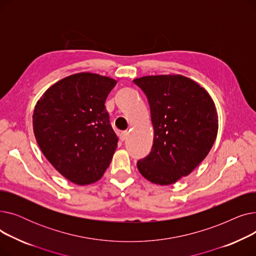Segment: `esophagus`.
Listing matches in <instances>:
<instances>
[{
	"instance_id": "1",
	"label": "esophagus",
	"mask_w": 256,
	"mask_h": 256,
	"mask_svg": "<svg viewBox=\"0 0 256 256\" xmlns=\"http://www.w3.org/2000/svg\"><path fill=\"white\" fill-rule=\"evenodd\" d=\"M128 130H124V132H121L119 138H120L121 141H124L128 138Z\"/></svg>"
}]
</instances>
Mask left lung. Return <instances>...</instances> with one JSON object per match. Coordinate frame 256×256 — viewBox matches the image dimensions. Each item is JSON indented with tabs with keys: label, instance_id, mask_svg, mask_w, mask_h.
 Listing matches in <instances>:
<instances>
[{
	"label": "left lung",
	"instance_id": "1",
	"mask_svg": "<svg viewBox=\"0 0 256 256\" xmlns=\"http://www.w3.org/2000/svg\"><path fill=\"white\" fill-rule=\"evenodd\" d=\"M150 108L154 136L150 154L137 167L152 182L171 184L190 174L216 140L218 116L208 93L180 74L134 80Z\"/></svg>",
	"mask_w": 256,
	"mask_h": 256
}]
</instances>
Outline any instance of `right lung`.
Instances as JSON below:
<instances>
[{
	"label": "right lung",
	"mask_w": 256,
	"mask_h": 256,
	"mask_svg": "<svg viewBox=\"0 0 256 256\" xmlns=\"http://www.w3.org/2000/svg\"><path fill=\"white\" fill-rule=\"evenodd\" d=\"M116 80L90 72L67 76L48 88L33 114L36 141L48 162L76 184L98 180L118 138L106 109Z\"/></svg>",
	"instance_id": "1"
}]
</instances>
